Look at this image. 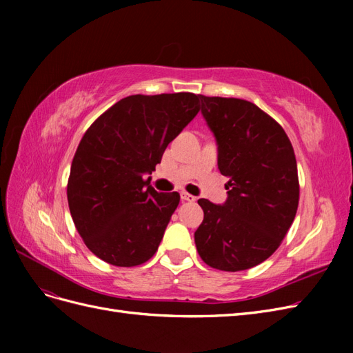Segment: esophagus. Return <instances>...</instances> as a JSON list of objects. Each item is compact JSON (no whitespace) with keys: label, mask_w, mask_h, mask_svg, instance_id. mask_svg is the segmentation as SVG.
<instances>
[{"label":"esophagus","mask_w":353,"mask_h":353,"mask_svg":"<svg viewBox=\"0 0 353 353\" xmlns=\"http://www.w3.org/2000/svg\"><path fill=\"white\" fill-rule=\"evenodd\" d=\"M181 199H183L184 201H194L196 200V197L193 194L185 193V191H183V193H181Z\"/></svg>","instance_id":"1"}]
</instances>
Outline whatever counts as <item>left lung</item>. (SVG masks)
<instances>
[{"instance_id":"left-lung-1","label":"left lung","mask_w":353,"mask_h":353,"mask_svg":"<svg viewBox=\"0 0 353 353\" xmlns=\"http://www.w3.org/2000/svg\"><path fill=\"white\" fill-rule=\"evenodd\" d=\"M200 100L216 137L218 168L230 181L223 206L199 200L205 218L194 232L196 248L212 268L244 271L268 259L294 221V150L281 125L256 104L206 95Z\"/></svg>"}]
</instances>
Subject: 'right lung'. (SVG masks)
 Here are the masks:
<instances>
[{"label":"right lung","mask_w":353,"mask_h":353,"mask_svg":"<svg viewBox=\"0 0 353 353\" xmlns=\"http://www.w3.org/2000/svg\"><path fill=\"white\" fill-rule=\"evenodd\" d=\"M193 92L130 95L92 122L73 156L68 201L85 245L114 266L157 252L179 194L157 193L145 174L199 113Z\"/></svg>","instance_id":"obj_1"}]
</instances>
